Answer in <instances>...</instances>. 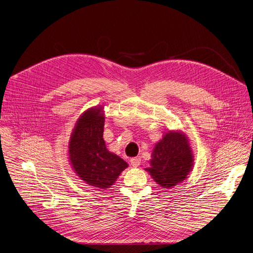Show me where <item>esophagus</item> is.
<instances>
[{"label":"esophagus","mask_w":253,"mask_h":253,"mask_svg":"<svg viewBox=\"0 0 253 253\" xmlns=\"http://www.w3.org/2000/svg\"><path fill=\"white\" fill-rule=\"evenodd\" d=\"M130 164L133 168H137L139 167L141 164V158L140 157H133L130 159Z\"/></svg>","instance_id":"obj_1"}]
</instances>
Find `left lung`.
<instances>
[{
	"instance_id": "obj_1",
	"label": "left lung",
	"mask_w": 253,
	"mask_h": 253,
	"mask_svg": "<svg viewBox=\"0 0 253 253\" xmlns=\"http://www.w3.org/2000/svg\"><path fill=\"white\" fill-rule=\"evenodd\" d=\"M194 160L188 136L179 130H169L154 145L150 167L145 170L160 187L169 189L188 177Z\"/></svg>"
}]
</instances>
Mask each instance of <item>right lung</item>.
I'll list each match as a JSON object with an SVG mask.
<instances>
[{
    "instance_id": "right-lung-1",
    "label": "right lung",
    "mask_w": 253,
    "mask_h": 253,
    "mask_svg": "<svg viewBox=\"0 0 253 253\" xmlns=\"http://www.w3.org/2000/svg\"><path fill=\"white\" fill-rule=\"evenodd\" d=\"M104 124V107L89 108L78 119L68 141V159L74 171L98 190L111 188L128 168L124 159L107 149Z\"/></svg>"
}]
</instances>
